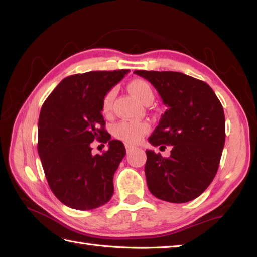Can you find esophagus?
Listing matches in <instances>:
<instances>
[{"label":"esophagus","instance_id":"obj_1","mask_svg":"<svg viewBox=\"0 0 257 257\" xmlns=\"http://www.w3.org/2000/svg\"><path fill=\"white\" fill-rule=\"evenodd\" d=\"M134 148H135V147L132 146V145H129V144L125 145V150H127V152H130Z\"/></svg>","mask_w":257,"mask_h":257}]
</instances>
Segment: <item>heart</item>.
<instances>
[{
    "mask_svg": "<svg viewBox=\"0 0 257 257\" xmlns=\"http://www.w3.org/2000/svg\"><path fill=\"white\" fill-rule=\"evenodd\" d=\"M128 89L141 102L146 103L154 99V91L148 81L144 79H134L128 84ZM114 97V89H110L102 99V111L107 113L110 111L112 100ZM149 123L145 121H130L123 120L114 125L113 134L120 140L127 144H137L149 132Z\"/></svg>",
    "mask_w": 257,
    "mask_h": 257,
    "instance_id": "heart-1",
    "label": "heart"
}]
</instances>
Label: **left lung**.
<instances>
[{
	"label": "left lung",
	"instance_id": "left-lung-1",
	"mask_svg": "<svg viewBox=\"0 0 257 257\" xmlns=\"http://www.w3.org/2000/svg\"><path fill=\"white\" fill-rule=\"evenodd\" d=\"M134 73L150 81L168 107L148 140L172 150L168 158L146 151L150 192L171 203L194 200L214 179L224 148L225 118L219 98L204 81L182 73Z\"/></svg>",
	"mask_w": 257,
	"mask_h": 257
}]
</instances>
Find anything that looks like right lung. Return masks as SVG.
<instances>
[{
  "label": "right lung",
  "instance_id": "1",
  "mask_svg": "<svg viewBox=\"0 0 257 257\" xmlns=\"http://www.w3.org/2000/svg\"><path fill=\"white\" fill-rule=\"evenodd\" d=\"M129 72L97 70L68 76L43 103L38 156L53 193L72 209H96L113 194V174L125 149L105 129L102 99ZM94 140L108 142L109 149L92 155L90 146Z\"/></svg>",
  "mask_w": 257,
  "mask_h": 257
}]
</instances>
